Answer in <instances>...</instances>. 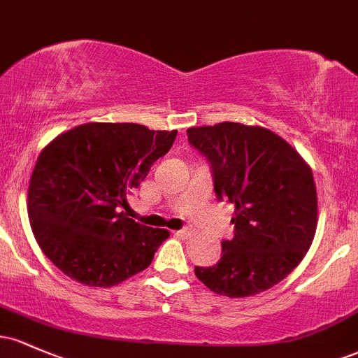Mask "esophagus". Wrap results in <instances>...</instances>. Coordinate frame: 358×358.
<instances>
[{"mask_svg": "<svg viewBox=\"0 0 358 358\" xmlns=\"http://www.w3.org/2000/svg\"><path fill=\"white\" fill-rule=\"evenodd\" d=\"M176 237H187L190 234V229H182V231H176Z\"/></svg>", "mask_w": 358, "mask_h": 358, "instance_id": "obj_1", "label": "esophagus"}]
</instances>
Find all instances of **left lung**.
Wrapping results in <instances>:
<instances>
[{"label":"left lung","mask_w":358,"mask_h":358,"mask_svg":"<svg viewBox=\"0 0 358 358\" xmlns=\"http://www.w3.org/2000/svg\"><path fill=\"white\" fill-rule=\"evenodd\" d=\"M208 159L213 190L231 202L234 237L215 266H195L213 293L245 298L282 281L313 242L318 199L311 168L281 136L261 126L219 122L187 129Z\"/></svg>","instance_id":"1"}]
</instances>
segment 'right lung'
<instances>
[{
  "mask_svg": "<svg viewBox=\"0 0 358 358\" xmlns=\"http://www.w3.org/2000/svg\"><path fill=\"white\" fill-rule=\"evenodd\" d=\"M175 138L176 131L134 122H87L43 148L28 187V219L62 273L110 287L151 264L170 232L127 219L121 208Z\"/></svg>",
  "mask_w": 358,
  "mask_h": 358,
  "instance_id": "right-lung-1",
  "label": "right lung"
}]
</instances>
